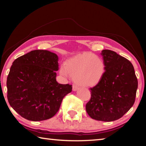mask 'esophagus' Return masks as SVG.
I'll use <instances>...</instances> for the list:
<instances>
[{
    "label": "esophagus",
    "instance_id": "obj_1",
    "mask_svg": "<svg viewBox=\"0 0 146 146\" xmlns=\"http://www.w3.org/2000/svg\"><path fill=\"white\" fill-rule=\"evenodd\" d=\"M78 87L77 86H76V85H73V90L74 91H76V90H78Z\"/></svg>",
    "mask_w": 146,
    "mask_h": 146
}]
</instances>
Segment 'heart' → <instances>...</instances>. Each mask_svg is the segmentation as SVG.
<instances>
[{"label": "heart", "mask_w": 146, "mask_h": 146, "mask_svg": "<svg viewBox=\"0 0 146 146\" xmlns=\"http://www.w3.org/2000/svg\"><path fill=\"white\" fill-rule=\"evenodd\" d=\"M60 73L67 77H73L74 81L82 87L97 85L105 73V64L102 58L91 53H84L71 58L61 66Z\"/></svg>", "instance_id": "b5f03b06"}]
</instances>
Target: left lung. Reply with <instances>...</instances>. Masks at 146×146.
<instances>
[{
	"label": "left lung",
	"mask_w": 146,
	"mask_h": 146,
	"mask_svg": "<svg viewBox=\"0 0 146 146\" xmlns=\"http://www.w3.org/2000/svg\"><path fill=\"white\" fill-rule=\"evenodd\" d=\"M105 73L91 90L86 110L93 119L111 122L123 117L134 104L138 80L133 64L109 49L102 51Z\"/></svg>",
	"instance_id": "8db88e82"
}]
</instances>
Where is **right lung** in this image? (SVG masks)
Instances as JSON below:
<instances>
[{
  "label": "right lung",
  "instance_id": "right-lung-1",
  "mask_svg": "<svg viewBox=\"0 0 146 146\" xmlns=\"http://www.w3.org/2000/svg\"><path fill=\"white\" fill-rule=\"evenodd\" d=\"M56 54L33 50L14 60L7 78L8 102L22 117L31 121L51 118L58 112L72 86L56 80Z\"/></svg>",
  "mask_w": 146,
  "mask_h": 146
}]
</instances>
